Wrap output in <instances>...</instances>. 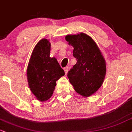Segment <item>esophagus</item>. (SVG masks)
Masks as SVG:
<instances>
[{
    "instance_id": "1",
    "label": "esophagus",
    "mask_w": 132,
    "mask_h": 132,
    "mask_svg": "<svg viewBox=\"0 0 132 132\" xmlns=\"http://www.w3.org/2000/svg\"><path fill=\"white\" fill-rule=\"evenodd\" d=\"M64 72H65V74H67V73H68V70H69V68L68 67H65L64 68Z\"/></svg>"
}]
</instances>
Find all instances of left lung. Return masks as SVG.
Segmentation results:
<instances>
[{
	"label": "left lung",
	"mask_w": 132,
	"mask_h": 132,
	"mask_svg": "<svg viewBox=\"0 0 132 132\" xmlns=\"http://www.w3.org/2000/svg\"><path fill=\"white\" fill-rule=\"evenodd\" d=\"M68 44L74 47L77 63L68 73L75 91L83 97H89L99 89L106 74V63L97 45L84 33L68 35Z\"/></svg>",
	"instance_id": "obj_1"
}]
</instances>
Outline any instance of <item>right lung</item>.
<instances>
[{"label": "right lung", "instance_id": "obj_1", "mask_svg": "<svg viewBox=\"0 0 132 132\" xmlns=\"http://www.w3.org/2000/svg\"><path fill=\"white\" fill-rule=\"evenodd\" d=\"M51 47L49 40H40L33 49L27 69L29 88L41 102L51 98L56 81L64 75L57 60L50 57Z\"/></svg>", "mask_w": 132, "mask_h": 132}]
</instances>
